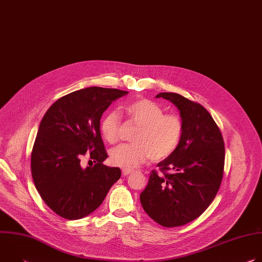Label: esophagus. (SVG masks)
Segmentation results:
<instances>
[{
    "mask_svg": "<svg viewBox=\"0 0 262 262\" xmlns=\"http://www.w3.org/2000/svg\"><path fill=\"white\" fill-rule=\"evenodd\" d=\"M132 172H133V170H132V169H122V174H123L124 176H126V175L130 174Z\"/></svg>",
    "mask_w": 262,
    "mask_h": 262,
    "instance_id": "1",
    "label": "esophagus"
}]
</instances>
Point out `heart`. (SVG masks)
Returning <instances> with one entry per match:
<instances>
[{
  "instance_id": "obj_1",
  "label": "heart",
  "mask_w": 262,
  "mask_h": 262,
  "mask_svg": "<svg viewBox=\"0 0 262 262\" xmlns=\"http://www.w3.org/2000/svg\"><path fill=\"white\" fill-rule=\"evenodd\" d=\"M125 111L138 128L133 136L134 143L121 144L111 149L112 164L132 169L149 158L157 162L163 161L176 151L183 136V122L180 117L164 114L161 105L146 98L128 103ZM120 128L121 118L115 111L107 113L100 122L101 135L110 144L118 141Z\"/></svg>"
}]
</instances>
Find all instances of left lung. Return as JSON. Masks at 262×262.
I'll return each mask as SVG.
<instances>
[{"label":"left lung","mask_w":262,"mask_h":262,"mask_svg":"<svg viewBox=\"0 0 262 262\" xmlns=\"http://www.w3.org/2000/svg\"><path fill=\"white\" fill-rule=\"evenodd\" d=\"M157 97L176 105L183 136L176 151L158 164L163 175L151 171L140 200L160 225L178 227L197 219L213 201L223 178L225 147L220 128L200 103L172 92Z\"/></svg>","instance_id":"8db88e82"}]
</instances>
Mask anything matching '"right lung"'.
Masks as SVG:
<instances>
[{
    "instance_id": "obj_1",
    "label": "right lung",
    "mask_w": 262,
    "mask_h": 262,
    "mask_svg": "<svg viewBox=\"0 0 262 262\" xmlns=\"http://www.w3.org/2000/svg\"><path fill=\"white\" fill-rule=\"evenodd\" d=\"M127 93L81 89L59 98L45 114L32 149L31 171L36 190L60 216L79 220L90 214L120 178L119 168L102 164L107 154L99 127L103 112ZM84 155L96 165L83 169Z\"/></svg>"
}]
</instances>
